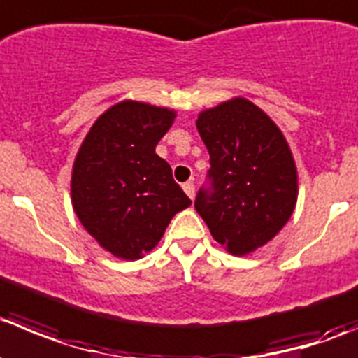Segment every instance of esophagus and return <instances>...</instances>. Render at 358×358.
Instances as JSON below:
<instances>
[{"mask_svg": "<svg viewBox=\"0 0 358 358\" xmlns=\"http://www.w3.org/2000/svg\"><path fill=\"white\" fill-rule=\"evenodd\" d=\"M182 189H185V193L189 196V199H193V196H195V185H193L192 181L185 182V185H182Z\"/></svg>", "mask_w": 358, "mask_h": 358, "instance_id": "34e87169", "label": "esophagus"}]
</instances>
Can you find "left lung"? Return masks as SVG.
I'll return each mask as SVG.
<instances>
[{
	"mask_svg": "<svg viewBox=\"0 0 358 358\" xmlns=\"http://www.w3.org/2000/svg\"><path fill=\"white\" fill-rule=\"evenodd\" d=\"M196 128L210 156L196 213L230 253H251L295 209L297 169L290 148L274 121L244 98L202 112Z\"/></svg>",
	"mask_w": 358,
	"mask_h": 358,
	"instance_id": "left-lung-1",
	"label": "left lung"
}]
</instances>
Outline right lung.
Here are the masks:
<instances>
[{
	"label": "right lung",
	"mask_w": 358,
	"mask_h": 358,
	"mask_svg": "<svg viewBox=\"0 0 358 358\" xmlns=\"http://www.w3.org/2000/svg\"><path fill=\"white\" fill-rule=\"evenodd\" d=\"M173 117L169 108L121 101L91 126L75 158V214L101 248L124 260L151 251L170 220L192 206L155 152Z\"/></svg>",
	"instance_id": "obj_1"
}]
</instances>
